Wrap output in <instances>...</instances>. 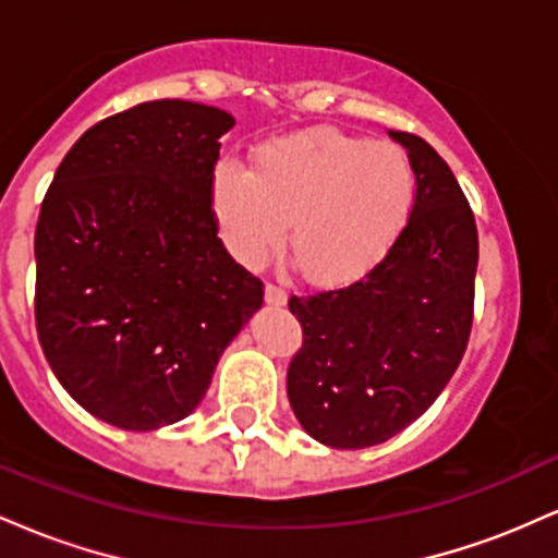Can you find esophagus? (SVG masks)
<instances>
[{"instance_id":"1","label":"esophagus","mask_w":558,"mask_h":558,"mask_svg":"<svg viewBox=\"0 0 558 558\" xmlns=\"http://www.w3.org/2000/svg\"><path fill=\"white\" fill-rule=\"evenodd\" d=\"M265 301H267V306H286L288 296H286L283 288L267 283V286H265Z\"/></svg>"}]
</instances>
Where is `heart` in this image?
I'll use <instances>...</instances> for the list:
<instances>
[{"instance_id": "heart-1", "label": "heart", "mask_w": 558, "mask_h": 558, "mask_svg": "<svg viewBox=\"0 0 558 558\" xmlns=\"http://www.w3.org/2000/svg\"><path fill=\"white\" fill-rule=\"evenodd\" d=\"M417 175L407 151L332 128L267 141L252 172L222 165L213 207L235 259L254 265L286 239L301 278L354 280L390 252L412 217Z\"/></svg>"}]
</instances>
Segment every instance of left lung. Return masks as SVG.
I'll return each mask as SVG.
<instances>
[{"instance_id": "left-lung-1", "label": "left lung", "mask_w": 558, "mask_h": 558, "mask_svg": "<svg viewBox=\"0 0 558 558\" xmlns=\"http://www.w3.org/2000/svg\"><path fill=\"white\" fill-rule=\"evenodd\" d=\"M417 198L386 259L360 283L293 296L304 343L288 367L299 425L330 448L393 438L430 409L457 373L472 330L477 228L444 157L412 133Z\"/></svg>"}]
</instances>
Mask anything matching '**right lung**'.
Segmentation results:
<instances>
[{"instance_id":"1","label":"right lung","mask_w":558,"mask_h":558,"mask_svg":"<svg viewBox=\"0 0 558 558\" xmlns=\"http://www.w3.org/2000/svg\"><path fill=\"white\" fill-rule=\"evenodd\" d=\"M235 118L157 99L75 141L36 226V330L62 388L120 430L189 417L262 283L217 239L213 175Z\"/></svg>"}]
</instances>
